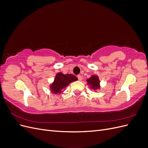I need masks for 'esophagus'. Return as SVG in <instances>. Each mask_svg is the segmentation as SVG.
Here are the masks:
<instances>
[{"label": "esophagus", "mask_w": 148, "mask_h": 148, "mask_svg": "<svg viewBox=\"0 0 148 148\" xmlns=\"http://www.w3.org/2000/svg\"><path fill=\"white\" fill-rule=\"evenodd\" d=\"M77 77H78V80H79V81H81V80L82 79V75H78L77 76Z\"/></svg>", "instance_id": "34e87169"}]
</instances>
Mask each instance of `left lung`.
I'll list each match as a JSON object with an SVG mask.
<instances>
[{
  "instance_id": "obj_1",
  "label": "left lung",
  "mask_w": 148,
  "mask_h": 148,
  "mask_svg": "<svg viewBox=\"0 0 148 148\" xmlns=\"http://www.w3.org/2000/svg\"><path fill=\"white\" fill-rule=\"evenodd\" d=\"M88 84L91 86V88L93 89H97L100 88L99 79L96 75H92L91 78L86 80Z\"/></svg>"
}]
</instances>
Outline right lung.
I'll return each mask as SVG.
<instances>
[{"label":"right lung","mask_w":148,"mask_h":148,"mask_svg":"<svg viewBox=\"0 0 148 148\" xmlns=\"http://www.w3.org/2000/svg\"><path fill=\"white\" fill-rule=\"evenodd\" d=\"M77 77L73 75H64L62 73H57L54 79V82L50 86L51 91L54 94H60L62 92V89L66 87L70 83L77 81Z\"/></svg>","instance_id":"right-lung-1"}]
</instances>
